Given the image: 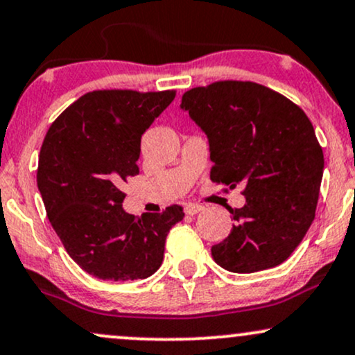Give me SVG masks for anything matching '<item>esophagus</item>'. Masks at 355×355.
I'll use <instances>...</instances> for the list:
<instances>
[{
  "label": "esophagus",
  "instance_id": "obj_1",
  "mask_svg": "<svg viewBox=\"0 0 355 355\" xmlns=\"http://www.w3.org/2000/svg\"><path fill=\"white\" fill-rule=\"evenodd\" d=\"M202 210H203V207L198 205V203H191V202L185 203V214L187 215H195Z\"/></svg>",
  "mask_w": 355,
  "mask_h": 355
}]
</instances>
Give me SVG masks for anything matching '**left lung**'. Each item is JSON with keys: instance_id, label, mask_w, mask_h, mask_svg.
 Wrapping results in <instances>:
<instances>
[{"instance_id": "8db88e82", "label": "left lung", "mask_w": 355, "mask_h": 355, "mask_svg": "<svg viewBox=\"0 0 355 355\" xmlns=\"http://www.w3.org/2000/svg\"><path fill=\"white\" fill-rule=\"evenodd\" d=\"M182 108L209 137L210 180L242 189L234 229L211 247L220 267L252 274L280 266L311 229L324 153L304 110L254 81L222 80L183 93Z\"/></svg>"}]
</instances>
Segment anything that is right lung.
<instances>
[{
  "label": "right lung",
  "mask_w": 355,
  "mask_h": 355,
  "mask_svg": "<svg viewBox=\"0 0 355 355\" xmlns=\"http://www.w3.org/2000/svg\"><path fill=\"white\" fill-rule=\"evenodd\" d=\"M177 92L93 89L53 121L38 162V189L64 250L101 280L146 279L164 262L180 205L130 215L121 191L138 175L141 135Z\"/></svg>",
  "instance_id": "obj_1"
}]
</instances>
